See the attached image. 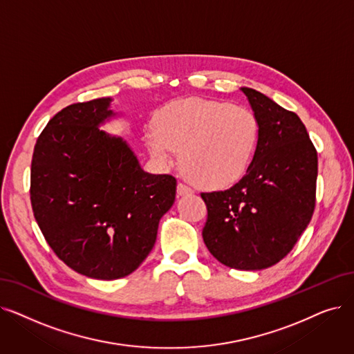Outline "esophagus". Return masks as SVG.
Returning a JSON list of instances; mask_svg holds the SVG:
<instances>
[{
	"label": "esophagus",
	"instance_id": "esophagus-1",
	"mask_svg": "<svg viewBox=\"0 0 354 354\" xmlns=\"http://www.w3.org/2000/svg\"><path fill=\"white\" fill-rule=\"evenodd\" d=\"M192 194H194V191L188 185H185V183H182V182L178 183V195L179 196H189Z\"/></svg>",
	"mask_w": 354,
	"mask_h": 354
}]
</instances>
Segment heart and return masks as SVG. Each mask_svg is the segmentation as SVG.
<instances>
[{
	"label": "heart",
	"mask_w": 354,
	"mask_h": 354,
	"mask_svg": "<svg viewBox=\"0 0 354 354\" xmlns=\"http://www.w3.org/2000/svg\"><path fill=\"white\" fill-rule=\"evenodd\" d=\"M151 133V155L172 165L182 151L183 172L205 189L232 187L248 171L259 142V121L244 106L224 101L188 98L163 109Z\"/></svg>",
	"instance_id": "heart-1"
}]
</instances>
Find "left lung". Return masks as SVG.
<instances>
[{
    "label": "left lung",
    "mask_w": 354,
    "mask_h": 354,
    "mask_svg": "<svg viewBox=\"0 0 354 354\" xmlns=\"http://www.w3.org/2000/svg\"><path fill=\"white\" fill-rule=\"evenodd\" d=\"M240 89L259 121V142L236 185L201 194L208 209L203 239L220 263L260 270L282 260L310 224L318 158L295 113L256 89Z\"/></svg>",
    "instance_id": "1"
}]
</instances>
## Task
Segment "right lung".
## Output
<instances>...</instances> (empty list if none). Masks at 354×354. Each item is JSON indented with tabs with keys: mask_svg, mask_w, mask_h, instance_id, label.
I'll return each mask as SVG.
<instances>
[{
	"mask_svg": "<svg viewBox=\"0 0 354 354\" xmlns=\"http://www.w3.org/2000/svg\"><path fill=\"white\" fill-rule=\"evenodd\" d=\"M111 98L72 104L35 146L30 199L56 256L92 279L124 278L155 245L176 179L145 172L129 143L100 127L118 114Z\"/></svg>",
	"mask_w": 354,
	"mask_h": 354,
	"instance_id": "add662e5",
	"label": "right lung"
}]
</instances>
